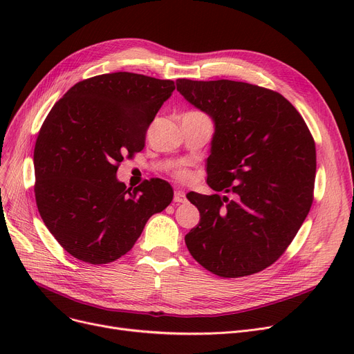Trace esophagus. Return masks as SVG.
<instances>
[{"label": "esophagus", "instance_id": "esophagus-1", "mask_svg": "<svg viewBox=\"0 0 354 354\" xmlns=\"http://www.w3.org/2000/svg\"><path fill=\"white\" fill-rule=\"evenodd\" d=\"M185 201H187V198H185V192H183V191H175L174 202H176V203H183Z\"/></svg>", "mask_w": 354, "mask_h": 354}]
</instances>
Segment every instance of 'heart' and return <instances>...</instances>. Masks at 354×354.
Segmentation results:
<instances>
[{
  "instance_id": "obj_1",
  "label": "heart",
  "mask_w": 354,
  "mask_h": 354,
  "mask_svg": "<svg viewBox=\"0 0 354 354\" xmlns=\"http://www.w3.org/2000/svg\"><path fill=\"white\" fill-rule=\"evenodd\" d=\"M176 176H178L179 179H187V178H188V174L185 172V171H178V172H176Z\"/></svg>"
}]
</instances>
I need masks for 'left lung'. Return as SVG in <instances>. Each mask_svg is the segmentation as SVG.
<instances>
[{"label": "left lung", "mask_w": 354, "mask_h": 354, "mask_svg": "<svg viewBox=\"0 0 354 354\" xmlns=\"http://www.w3.org/2000/svg\"><path fill=\"white\" fill-rule=\"evenodd\" d=\"M176 90L214 122L207 182L224 194L187 195L201 219L185 244L219 277L263 271L291 244L313 203L310 130L286 97L264 87L179 79Z\"/></svg>", "instance_id": "left-lung-1"}]
</instances>
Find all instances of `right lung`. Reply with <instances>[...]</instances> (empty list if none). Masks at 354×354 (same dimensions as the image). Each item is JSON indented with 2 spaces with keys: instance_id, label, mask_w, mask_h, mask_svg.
<instances>
[{
  "instance_id": "add662e5",
  "label": "right lung",
  "mask_w": 354,
  "mask_h": 354,
  "mask_svg": "<svg viewBox=\"0 0 354 354\" xmlns=\"http://www.w3.org/2000/svg\"><path fill=\"white\" fill-rule=\"evenodd\" d=\"M174 90L172 80L119 71L74 84L53 106L34 147V192L46 227L74 258L116 261L172 202L166 180L127 189L116 174L124 153L145 147Z\"/></svg>"
}]
</instances>
